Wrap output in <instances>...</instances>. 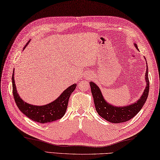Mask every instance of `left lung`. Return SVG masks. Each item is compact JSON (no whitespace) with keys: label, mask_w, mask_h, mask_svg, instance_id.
<instances>
[{"label":"left lung","mask_w":160,"mask_h":160,"mask_svg":"<svg viewBox=\"0 0 160 160\" xmlns=\"http://www.w3.org/2000/svg\"><path fill=\"white\" fill-rule=\"evenodd\" d=\"M135 47L138 50L137 44H134ZM147 64V62H146ZM146 82V88L139 99L134 103L123 107H116L111 104L105 100L102 95L100 88L92 81L90 82L91 93L94 100L96 111L102 118L107 121L113 123H120L127 122L134 118L139 112L143 104H145L149 92V80H148V68L146 65V72L145 74Z\"/></svg>","instance_id":"obj_1"}]
</instances>
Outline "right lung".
I'll use <instances>...</instances> for the list:
<instances>
[{"mask_svg":"<svg viewBox=\"0 0 160 160\" xmlns=\"http://www.w3.org/2000/svg\"><path fill=\"white\" fill-rule=\"evenodd\" d=\"M30 41L31 40H29L28 43L25 45L23 49L29 44ZM14 74V72H13L12 83V92L14 101L19 109L24 115H26L33 121L42 123V124L56 121L57 120L61 119L65 115L68 108L69 98L72 92L76 88L77 83L72 84L70 87H68L61 93L58 98H57L51 103L42 105V106H36V105L27 103L20 98L17 90Z\"/></svg>","mask_w":160,"mask_h":160,"instance_id":"add662e5","label":"right lung"}]
</instances>
